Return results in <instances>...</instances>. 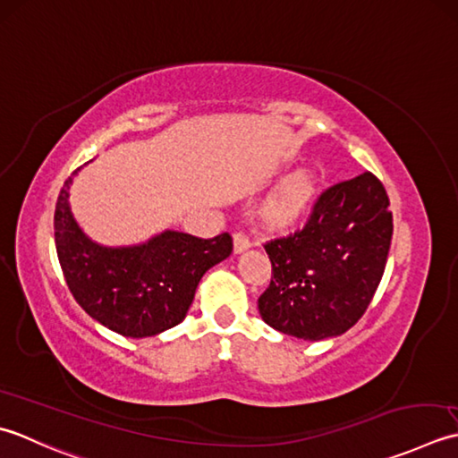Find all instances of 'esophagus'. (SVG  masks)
<instances>
[{
	"label": "esophagus",
	"mask_w": 458,
	"mask_h": 458,
	"mask_svg": "<svg viewBox=\"0 0 458 458\" xmlns=\"http://www.w3.org/2000/svg\"><path fill=\"white\" fill-rule=\"evenodd\" d=\"M250 247V241H249V237L245 235V233H235V235H233V250H235V253L239 255V253H242V250H247Z\"/></svg>",
	"instance_id": "obj_1"
}]
</instances>
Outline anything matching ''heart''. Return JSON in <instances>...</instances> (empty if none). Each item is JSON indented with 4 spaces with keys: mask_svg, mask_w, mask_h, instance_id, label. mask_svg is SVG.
<instances>
[{
    "mask_svg": "<svg viewBox=\"0 0 458 458\" xmlns=\"http://www.w3.org/2000/svg\"><path fill=\"white\" fill-rule=\"evenodd\" d=\"M316 191L318 188H316V180L310 172L301 170L286 175L263 203L260 217L275 229H291L310 211Z\"/></svg>",
    "mask_w": 458,
    "mask_h": 458,
    "instance_id": "b5f03b06",
    "label": "heart"
}]
</instances>
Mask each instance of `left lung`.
Masks as SVG:
<instances>
[{
    "instance_id": "obj_1",
    "label": "left lung",
    "mask_w": 458,
    "mask_h": 458,
    "mask_svg": "<svg viewBox=\"0 0 458 458\" xmlns=\"http://www.w3.org/2000/svg\"><path fill=\"white\" fill-rule=\"evenodd\" d=\"M391 235L389 198L376 175L332 185L302 231L265 245L273 276L259 298L263 320L310 342L350 330L384 276Z\"/></svg>"
}]
</instances>
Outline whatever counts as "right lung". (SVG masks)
<instances>
[{
	"label": "right lung",
	"instance_id": "add662e5",
	"mask_svg": "<svg viewBox=\"0 0 458 458\" xmlns=\"http://www.w3.org/2000/svg\"><path fill=\"white\" fill-rule=\"evenodd\" d=\"M77 172L64 182L55 208V245L74 301L90 318L126 338L174 328L188 314L201 276L231 255V235L199 239L167 229L140 245H100L71 211L69 190Z\"/></svg>",
	"mask_w": 458,
	"mask_h": 458
}]
</instances>
